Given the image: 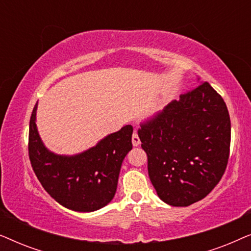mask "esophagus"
Listing matches in <instances>:
<instances>
[{
	"label": "esophagus",
	"mask_w": 251,
	"mask_h": 251,
	"mask_svg": "<svg viewBox=\"0 0 251 251\" xmlns=\"http://www.w3.org/2000/svg\"><path fill=\"white\" fill-rule=\"evenodd\" d=\"M139 144H140V139L138 137V133L135 131V132H133V135H132V145L133 146H139Z\"/></svg>",
	"instance_id": "1"
}]
</instances>
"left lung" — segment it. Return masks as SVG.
Segmentation results:
<instances>
[{
    "mask_svg": "<svg viewBox=\"0 0 251 251\" xmlns=\"http://www.w3.org/2000/svg\"><path fill=\"white\" fill-rule=\"evenodd\" d=\"M198 82L138 130L150 179L161 200L174 207H187L207 197L228 161L227 107L208 82Z\"/></svg>",
    "mask_w": 251,
    "mask_h": 251,
    "instance_id": "1",
    "label": "left lung"
}]
</instances>
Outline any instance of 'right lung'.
Masks as SVG:
<instances>
[{
    "instance_id": "add662e5",
    "label": "right lung",
    "mask_w": 251,
    "mask_h": 251,
    "mask_svg": "<svg viewBox=\"0 0 251 251\" xmlns=\"http://www.w3.org/2000/svg\"><path fill=\"white\" fill-rule=\"evenodd\" d=\"M37 102L29 121L28 153L37 179L63 207L91 212L114 198L123 160L132 149V126L109 133L95 146L75 155H60L48 150L36 126Z\"/></svg>"
}]
</instances>
